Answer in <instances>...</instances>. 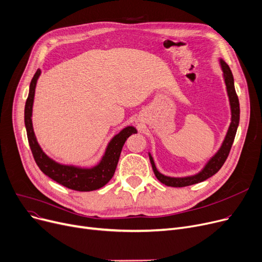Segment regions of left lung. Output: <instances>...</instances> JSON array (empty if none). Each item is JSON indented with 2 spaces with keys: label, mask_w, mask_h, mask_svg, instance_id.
I'll return each mask as SVG.
<instances>
[{
  "label": "left lung",
  "mask_w": 262,
  "mask_h": 262,
  "mask_svg": "<svg viewBox=\"0 0 262 262\" xmlns=\"http://www.w3.org/2000/svg\"><path fill=\"white\" fill-rule=\"evenodd\" d=\"M220 65L223 70V77H224V81H225L226 91L229 98L230 111H231V122L229 124V128L226 133L225 139H224L222 146L220 147L217 152L207 162V164L204 166V168L199 172L195 173V175L188 176V177L176 178V177H168L163 175V173H161L156 167L155 161L151 155L149 154V159H150V163L157 179L167 186L181 188V186H188V185H192V184L207 180L208 178L212 177L214 173H216L221 169V167L223 166L224 163H225V161L229 155V151L231 149L234 136L236 133V129H238L239 121H240V104H239L238 96H236V93L234 90L233 76L229 66L222 58H220Z\"/></svg>",
  "instance_id": "1"
}]
</instances>
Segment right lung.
I'll return each mask as SVG.
<instances>
[{
    "label": "right lung",
    "instance_id": "right-lung-1",
    "mask_svg": "<svg viewBox=\"0 0 262 262\" xmlns=\"http://www.w3.org/2000/svg\"><path fill=\"white\" fill-rule=\"evenodd\" d=\"M40 73L41 70L37 69L36 73L34 74L30 84V92L26 102V108H24V123H26L28 140L36 164L38 165L45 175L68 189L80 192H90L102 188L114 175L124 142L127 141L130 135L138 133V131L132 126L123 128L110 141L102 159L93 167L65 165L49 158L43 152L38 142H37L32 122L35 89Z\"/></svg>",
    "mask_w": 262,
    "mask_h": 262
}]
</instances>
